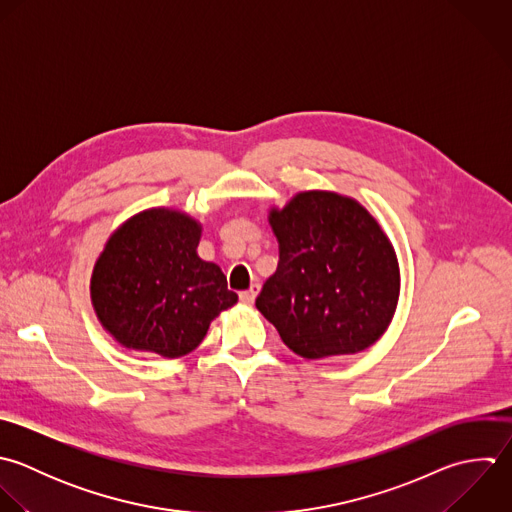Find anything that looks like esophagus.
<instances>
[{
    "mask_svg": "<svg viewBox=\"0 0 512 512\" xmlns=\"http://www.w3.org/2000/svg\"><path fill=\"white\" fill-rule=\"evenodd\" d=\"M259 289H261V287L255 283V285H251L247 291H243V293L239 295V299H241L243 303H253V301L257 299V295H259Z\"/></svg>",
    "mask_w": 512,
    "mask_h": 512,
    "instance_id": "esophagus-1",
    "label": "esophagus"
}]
</instances>
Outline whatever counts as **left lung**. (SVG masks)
Returning <instances> with one entry per match:
<instances>
[{
	"mask_svg": "<svg viewBox=\"0 0 512 512\" xmlns=\"http://www.w3.org/2000/svg\"><path fill=\"white\" fill-rule=\"evenodd\" d=\"M277 271L255 305L303 359L355 355L389 329L401 293L395 247L357 199L309 189L269 209Z\"/></svg>",
	"mask_w": 512,
	"mask_h": 512,
	"instance_id": "1",
	"label": "left lung"
}]
</instances>
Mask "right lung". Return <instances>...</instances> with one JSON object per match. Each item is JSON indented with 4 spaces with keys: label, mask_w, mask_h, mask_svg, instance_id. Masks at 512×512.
Segmentation results:
<instances>
[{
    "label": "right lung",
    "mask_w": 512,
    "mask_h": 512,
    "mask_svg": "<svg viewBox=\"0 0 512 512\" xmlns=\"http://www.w3.org/2000/svg\"><path fill=\"white\" fill-rule=\"evenodd\" d=\"M203 225L173 207L131 215L105 241L89 295L97 321L127 351L189 355L237 303L221 267L197 255Z\"/></svg>",
    "instance_id": "right-lung-1"
}]
</instances>
